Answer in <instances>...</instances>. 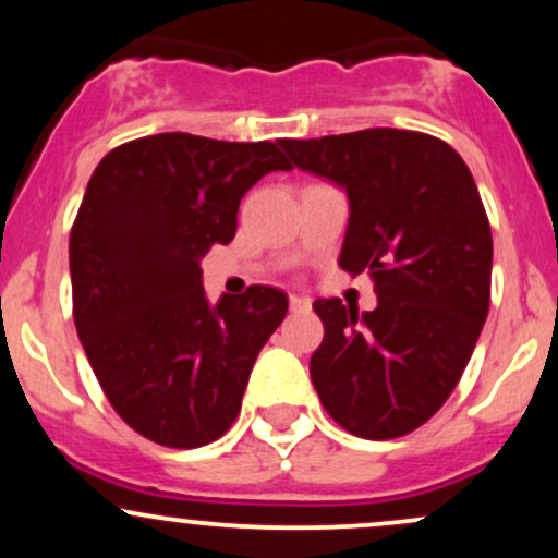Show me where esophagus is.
Returning a JSON list of instances; mask_svg holds the SVG:
<instances>
[{
  "instance_id": "34e87169",
  "label": "esophagus",
  "mask_w": 558,
  "mask_h": 558,
  "mask_svg": "<svg viewBox=\"0 0 558 558\" xmlns=\"http://www.w3.org/2000/svg\"><path fill=\"white\" fill-rule=\"evenodd\" d=\"M288 304H291V312H304L310 310L312 301L306 296H299V293H291V296H288Z\"/></svg>"
}]
</instances>
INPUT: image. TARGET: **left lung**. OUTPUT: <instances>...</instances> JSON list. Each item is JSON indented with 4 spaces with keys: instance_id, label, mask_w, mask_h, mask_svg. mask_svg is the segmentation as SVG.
I'll return each mask as SVG.
<instances>
[{
    "instance_id": "left-lung-1",
    "label": "left lung",
    "mask_w": 558,
    "mask_h": 558,
    "mask_svg": "<svg viewBox=\"0 0 558 558\" xmlns=\"http://www.w3.org/2000/svg\"><path fill=\"white\" fill-rule=\"evenodd\" d=\"M293 165L338 183L349 228L338 265L369 272L377 306L317 299L325 338L315 390L343 430L388 440L417 430L457 388L490 306L493 235L475 178L446 141L367 128L280 138Z\"/></svg>"
}]
</instances>
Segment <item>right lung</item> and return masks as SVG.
Segmentation results:
<instances>
[{"mask_svg":"<svg viewBox=\"0 0 558 558\" xmlns=\"http://www.w3.org/2000/svg\"><path fill=\"white\" fill-rule=\"evenodd\" d=\"M291 170L272 141L157 133L96 165L70 230L75 330L114 412L168 448L228 433L288 296L252 286L209 306L204 254L235 235L243 194Z\"/></svg>","mask_w":558,"mask_h":558,"instance_id":"right-lung-1","label":"right lung"}]
</instances>
